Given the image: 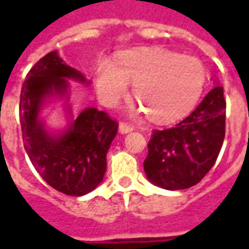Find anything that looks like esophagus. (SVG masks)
<instances>
[{
	"label": "esophagus",
	"mask_w": 249,
	"mask_h": 249,
	"mask_svg": "<svg viewBox=\"0 0 249 249\" xmlns=\"http://www.w3.org/2000/svg\"><path fill=\"white\" fill-rule=\"evenodd\" d=\"M119 129L121 133H128V132H132L133 130V125L132 124H128V123H120L119 125Z\"/></svg>",
	"instance_id": "obj_1"
}]
</instances>
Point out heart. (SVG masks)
Wrapping results in <instances>:
<instances>
[{"label":"heart","mask_w":249,"mask_h":249,"mask_svg":"<svg viewBox=\"0 0 249 249\" xmlns=\"http://www.w3.org/2000/svg\"><path fill=\"white\" fill-rule=\"evenodd\" d=\"M205 81L207 71L198 58L160 48L126 52L117 64L101 60L96 69V87L104 103L117 104L128 96L129 82L135 84L140 110L161 124L191 112Z\"/></svg>","instance_id":"obj_1"}]
</instances>
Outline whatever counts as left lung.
<instances>
[{"mask_svg": "<svg viewBox=\"0 0 249 249\" xmlns=\"http://www.w3.org/2000/svg\"><path fill=\"white\" fill-rule=\"evenodd\" d=\"M225 108L223 88L216 85L178 124L153 130L144 160L149 181L169 191L200 183L214 165L223 145Z\"/></svg>", "mask_w": 249, "mask_h": 249, "instance_id": "left-lung-1", "label": "left lung"}]
</instances>
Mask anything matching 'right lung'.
<instances>
[{
	"mask_svg": "<svg viewBox=\"0 0 249 249\" xmlns=\"http://www.w3.org/2000/svg\"><path fill=\"white\" fill-rule=\"evenodd\" d=\"M66 78L87 82L74 68L51 52L26 74L19 96V123L25 151L36 171L52 188L69 196L87 195L103 181L107 152L117 135L119 123L108 113L88 108L71 128L53 137L38 119L44 98L68 93Z\"/></svg>",
	"mask_w": 249,
	"mask_h": 249,
	"instance_id": "add662e5",
	"label": "right lung"
}]
</instances>
